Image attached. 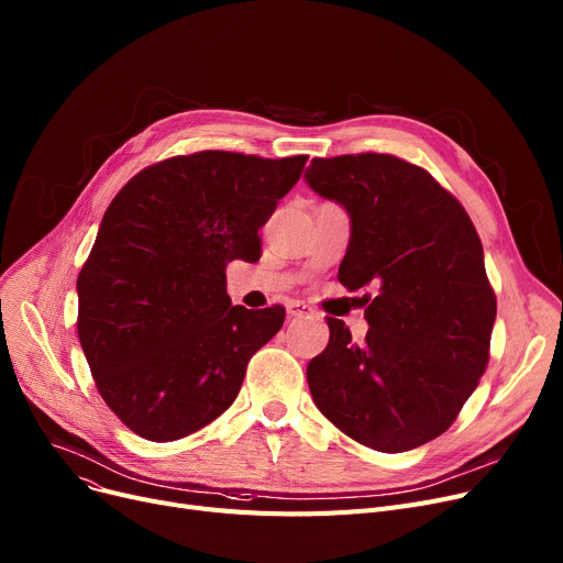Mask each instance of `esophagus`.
Returning <instances> with one entry per match:
<instances>
[{
  "instance_id": "obj_1",
  "label": "esophagus",
  "mask_w": 563,
  "mask_h": 563,
  "mask_svg": "<svg viewBox=\"0 0 563 563\" xmlns=\"http://www.w3.org/2000/svg\"><path fill=\"white\" fill-rule=\"evenodd\" d=\"M287 314L289 317H312L314 310L306 301H289L287 303Z\"/></svg>"
}]
</instances>
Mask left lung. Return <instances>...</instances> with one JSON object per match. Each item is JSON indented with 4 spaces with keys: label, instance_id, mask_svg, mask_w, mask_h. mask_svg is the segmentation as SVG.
<instances>
[{
    "label": "left lung",
    "instance_id": "8db88e82",
    "mask_svg": "<svg viewBox=\"0 0 563 563\" xmlns=\"http://www.w3.org/2000/svg\"><path fill=\"white\" fill-rule=\"evenodd\" d=\"M306 183L351 217L340 283L376 287L363 297L365 342L329 317L308 365L312 399L365 448L416 450L454 424L490 358L497 301L479 234L429 170L395 155L314 157Z\"/></svg>",
    "mask_w": 563,
    "mask_h": 563
}]
</instances>
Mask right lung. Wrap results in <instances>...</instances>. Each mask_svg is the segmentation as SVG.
Returning <instances> with one entry per match:
<instances>
[{"instance_id":"right-lung-1","label":"right lung","mask_w":563,"mask_h":563,"mask_svg":"<svg viewBox=\"0 0 563 563\" xmlns=\"http://www.w3.org/2000/svg\"><path fill=\"white\" fill-rule=\"evenodd\" d=\"M308 157H170L115 194L84 262L77 335L104 404L153 442L185 438L240 395L285 308L232 306L225 266L260 260L257 230Z\"/></svg>"}]
</instances>
